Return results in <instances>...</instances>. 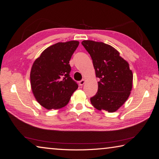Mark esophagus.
Returning a JSON list of instances; mask_svg holds the SVG:
<instances>
[{"mask_svg": "<svg viewBox=\"0 0 159 159\" xmlns=\"http://www.w3.org/2000/svg\"><path fill=\"white\" fill-rule=\"evenodd\" d=\"M85 83H86V80L85 79H83V80H81L80 82H79V84H80V86H83Z\"/></svg>", "mask_w": 159, "mask_h": 159, "instance_id": "obj_1", "label": "esophagus"}]
</instances>
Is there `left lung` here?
Listing matches in <instances>:
<instances>
[{"label":"left lung","mask_w":159,"mask_h":159,"mask_svg":"<svg viewBox=\"0 0 159 159\" xmlns=\"http://www.w3.org/2000/svg\"><path fill=\"white\" fill-rule=\"evenodd\" d=\"M83 46L89 53L95 69L98 91L90 102L99 111H117L127 100L133 86V75L127 61L111 45L85 40Z\"/></svg>","instance_id":"1"}]
</instances>
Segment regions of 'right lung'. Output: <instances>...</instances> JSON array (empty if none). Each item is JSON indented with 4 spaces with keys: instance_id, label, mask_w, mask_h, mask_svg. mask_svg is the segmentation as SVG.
I'll return each instance as SVG.
<instances>
[{
    "instance_id": "obj_1",
    "label": "right lung",
    "mask_w": 159,
    "mask_h": 159,
    "mask_svg": "<svg viewBox=\"0 0 159 159\" xmlns=\"http://www.w3.org/2000/svg\"><path fill=\"white\" fill-rule=\"evenodd\" d=\"M79 43L77 41H70L52 45L41 53L32 66L31 89L37 101L45 109L64 107L78 88L69 75V61Z\"/></svg>"
}]
</instances>
